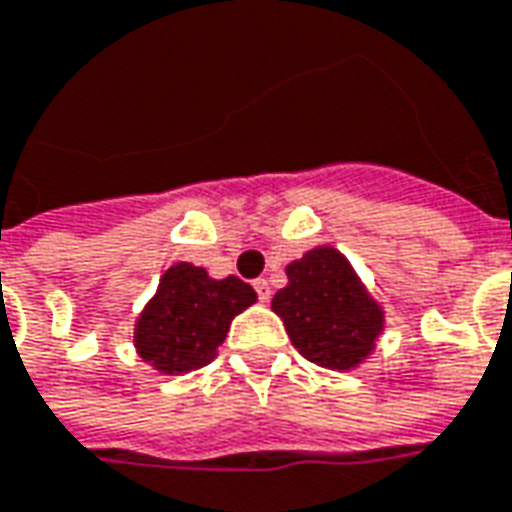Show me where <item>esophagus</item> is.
I'll use <instances>...</instances> for the list:
<instances>
[{
  "instance_id": "esophagus-1",
  "label": "esophagus",
  "mask_w": 512,
  "mask_h": 512,
  "mask_svg": "<svg viewBox=\"0 0 512 512\" xmlns=\"http://www.w3.org/2000/svg\"><path fill=\"white\" fill-rule=\"evenodd\" d=\"M253 290L259 295V301H270V284H267V278H256L253 281Z\"/></svg>"
}]
</instances>
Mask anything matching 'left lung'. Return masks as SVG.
I'll list each match as a JSON object with an SVG mask.
<instances>
[{"instance_id": "1", "label": "left lung", "mask_w": 512, "mask_h": 512, "mask_svg": "<svg viewBox=\"0 0 512 512\" xmlns=\"http://www.w3.org/2000/svg\"><path fill=\"white\" fill-rule=\"evenodd\" d=\"M287 276L290 284L276 292L273 312L284 320L298 354L320 368H357L382 331V309L343 253L309 250L287 267Z\"/></svg>"}]
</instances>
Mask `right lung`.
<instances>
[{"instance_id": "right-lung-1", "label": "right lung", "mask_w": 512, "mask_h": 512, "mask_svg": "<svg viewBox=\"0 0 512 512\" xmlns=\"http://www.w3.org/2000/svg\"><path fill=\"white\" fill-rule=\"evenodd\" d=\"M256 292L236 276L214 281L203 267L175 264L136 323V348L161 373H186L214 359L228 326Z\"/></svg>"}]
</instances>
